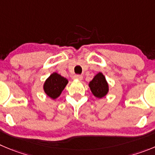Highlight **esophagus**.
I'll return each mask as SVG.
<instances>
[{
    "label": "esophagus",
    "mask_w": 155,
    "mask_h": 155,
    "mask_svg": "<svg viewBox=\"0 0 155 155\" xmlns=\"http://www.w3.org/2000/svg\"><path fill=\"white\" fill-rule=\"evenodd\" d=\"M73 79H78V80H82V76H81V75H75V76H73Z\"/></svg>",
    "instance_id": "34e87169"
}]
</instances>
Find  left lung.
I'll return each mask as SVG.
<instances>
[{
	"label": "left lung",
	"instance_id": "obj_1",
	"mask_svg": "<svg viewBox=\"0 0 155 155\" xmlns=\"http://www.w3.org/2000/svg\"><path fill=\"white\" fill-rule=\"evenodd\" d=\"M89 87L92 94L97 98L104 97L108 91V86L105 76L102 73H99L89 82Z\"/></svg>",
	"mask_w": 155,
	"mask_h": 155
}]
</instances>
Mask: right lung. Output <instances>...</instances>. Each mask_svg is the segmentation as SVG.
<instances>
[{
  "instance_id": "add662e5",
  "label": "right lung",
  "mask_w": 155,
  "mask_h": 155,
  "mask_svg": "<svg viewBox=\"0 0 155 155\" xmlns=\"http://www.w3.org/2000/svg\"><path fill=\"white\" fill-rule=\"evenodd\" d=\"M67 83L68 80L66 78L54 73L46 80L43 89L48 96L54 99L60 96Z\"/></svg>"
}]
</instances>
